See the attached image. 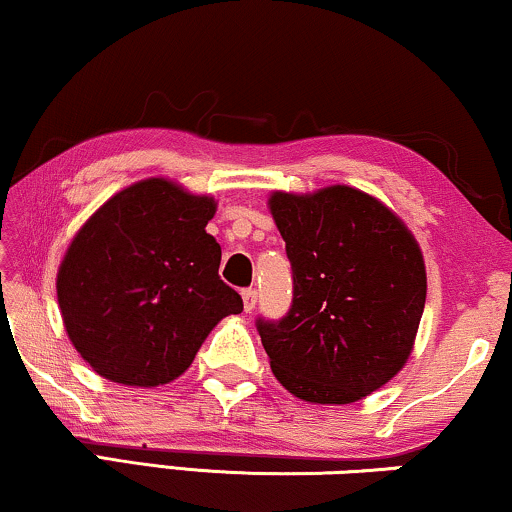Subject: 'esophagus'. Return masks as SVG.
<instances>
[{
	"label": "esophagus",
	"instance_id": "esophagus-1",
	"mask_svg": "<svg viewBox=\"0 0 512 512\" xmlns=\"http://www.w3.org/2000/svg\"><path fill=\"white\" fill-rule=\"evenodd\" d=\"M242 300H244V310L251 312L258 303V291L256 289H244L242 291Z\"/></svg>",
	"mask_w": 512,
	"mask_h": 512
}]
</instances>
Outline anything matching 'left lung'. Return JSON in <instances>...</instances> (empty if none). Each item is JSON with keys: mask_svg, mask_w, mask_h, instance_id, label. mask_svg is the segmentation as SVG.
<instances>
[{"mask_svg": "<svg viewBox=\"0 0 512 512\" xmlns=\"http://www.w3.org/2000/svg\"><path fill=\"white\" fill-rule=\"evenodd\" d=\"M293 300L256 319L270 368L293 396L354 403L408 361L426 303L422 251L382 202L349 186L275 193Z\"/></svg>", "mask_w": 512, "mask_h": 512, "instance_id": "8db88e82", "label": "left lung"}]
</instances>
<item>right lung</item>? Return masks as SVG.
<instances>
[{"mask_svg":"<svg viewBox=\"0 0 512 512\" xmlns=\"http://www.w3.org/2000/svg\"><path fill=\"white\" fill-rule=\"evenodd\" d=\"M214 200L165 179L114 195L69 244L58 272L76 352L107 380L158 387L191 366L209 331L242 312L207 233Z\"/></svg>","mask_w":512,"mask_h":512,"instance_id":"right-lung-1","label":"right lung"}]
</instances>
